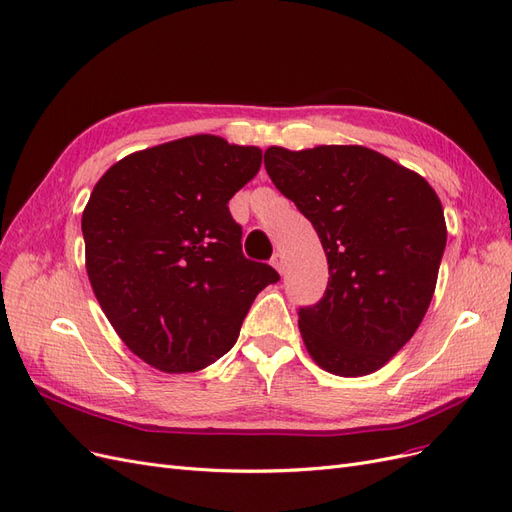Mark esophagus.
<instances>
[{"label":"esophagus","instance_id":"obj_1","mask_svg":"<svg viewBox=\"0 0 512 512\" xmlns=\"http://www.w3.org/2000/svg\"><path fill=\"white\" fill-rule=\"evenodd\" d=\"M272 266L283 274L285 272V257H283V253H274V257H272Z\"/></svg>","mask_w":512,"mask_h":512}]
</instances>
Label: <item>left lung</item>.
<instances>
[{"mask_svg": "<svg viewBox=\"0 0 512 512\" xmlns=\"http://www.w3.org/2000/svg\"><path fill=\"white\" fill-rule=\"evenodd\" d=\"M263 163L327 257L323 298L298 310L310 357L338 376L383 368L417 332L436 289L447 244L436 191L366 146H270Z\"/></svg>", "mask_w": 512, "mask_h": 512, "instance_id": "left-lung-1", "label": "left lung"}]
</instances>
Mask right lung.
Segmentation results:
<instances>
[{
  "label": "right lung",
  "instance_id": "obj_1",
  "mask_svg": "<svg viewBox=\"0 0 512 512\" xmlns=\"http://www.w3.org/2000/svg\"><path fill=\"white\" fill-rule=\"evenodd\" d=\"M261 151L189 136L121 159L82 212L87 274L117 334L161 372L202 370L238 340L261 289L280 280L242 253L229 200Z\"/></svg>",
  "mask_w": 512,
  "mask_h": 512
}]
</instances>
